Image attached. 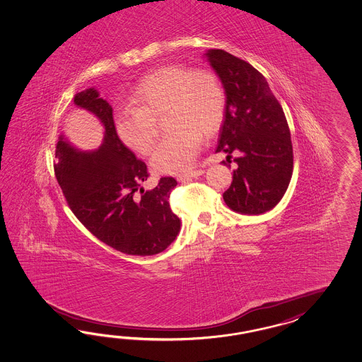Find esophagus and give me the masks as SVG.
I'll list each match as a JSON object with an SVG mask.
<instances>
[{
    "label": "esophagus",
    "instance_id": "1",
    "mask_svg": "<svg viewBox=\"0 0 362 362\" xmlns=\"http://www.w3.org/2000/svg\"><path fill=\"white\" fill-rule=\"evenodd\" d=\"M204 169H197V170H192V172H187V173H182V175H180V176H177V180L178 181H185V180H189V178H193V177H199L204 175Z\"/></svg>",
    "mask_w": 362,
    "mask_h": 362
}]
</instances>
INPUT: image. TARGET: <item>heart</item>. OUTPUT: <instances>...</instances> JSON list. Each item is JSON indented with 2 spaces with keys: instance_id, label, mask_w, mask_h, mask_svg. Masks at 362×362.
I'll use <instances>...</instances> for the list:
<instances>
[{
  "instance_id": "heart-1",
  "label": "heart",
  "mask_w": 362,
  "mask_h": 362,
  "mask_svg": "<svg viewBox=\"0 0 362 362\" xmlns=\"http://www.w3.org/2000/svg\"><path fill=\"white\" fill-rule=\"evenodd\" d=\"M132 108L119 110L114 117L120 141L139 155L152 153L160 120L165 114V134L152 157L156 172L177 175L194 163L202 136L211 137L221 128L226 111V93L210 70L189 71L168 64L148 74L129 95Z\"/></svg>"
}]
</instances>
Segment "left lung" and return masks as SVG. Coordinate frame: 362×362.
<instances>
[{"instance_id": "1", "label": "left lung", "mask_w": 362, "mask_h": 362, "mask_svg": "<svg viewBox=\"0 0 362 362\" xmlns=\"http://www.w3.org/2000/svg\"><path fill=\"white\" fill-rule=\"evenodd\" d=\"M206 57L226 93L217 152H226L228 160L237 153L223 199L242 214L266 213L279 204L293 170L286 115L266 78L250 63L218 49Z\"/></svg>"}]
</instances>
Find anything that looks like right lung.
<instances>
[{"label": "right lung", "mask_w": 362, "mask_h": 362, "mask_svg": "<svg viewBox=\"0 0 362 362\" xmlns=\"http://www.w3.org/2000/svg\"><path fill=\"white\" fill-rule=\"evenodd\" d=\"M74 103L96 115L105 128L102 146L93 152L74 149L59 137L54 172L74 216L93 235L128 255L164 251L180 231L169 205L173 177H161L152 190L143 182L149 173L115 131L112 107L95 88L78 93Z\"/></svg>", "instance_id": "add662e5"}]
</instances>
